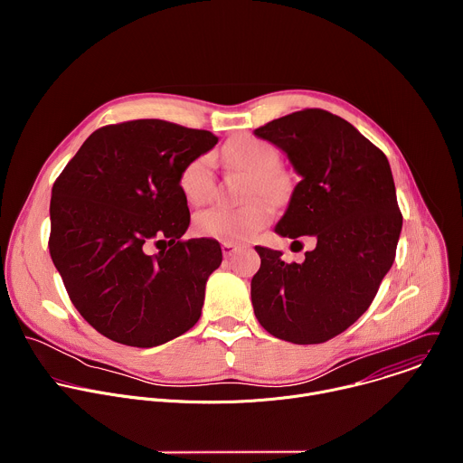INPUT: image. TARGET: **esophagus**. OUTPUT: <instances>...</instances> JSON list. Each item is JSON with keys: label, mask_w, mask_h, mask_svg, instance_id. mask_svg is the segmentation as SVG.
I'll return each mask as SVG.
<instances>
[{"label": "esophagus", "mask_w": 463, "mask_h": 463, "mask_svg": "<svg viewBox=\"0 0 463 463\" xmlns=\"http://www.w3.org/2000/svg\"><path fill=\"white\" fill-rule=\"evenodd\" d=\"M238 247H240V245H238V243H234V241H223V243H222V250H223V256H225V258L232 256V252H234Z\"/></svg>", "instance_id": "34e87169"}]
</instances>
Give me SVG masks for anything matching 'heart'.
<instances>
[{
  "label": "heart",
  "instance_id": "1",
  "mask_svg": "<svg viewBox=\"0 0 463 463\" xmlns=\"http://www.w3.org/2000/svg\"><path fill=\"white\" fill-rule=\"evenodd\" d=\"M227 163L247 174L249 181L245 186V200L256 194L266 197H277L284 192L288 179L279 168L280 152L275 145L243 134L229 141L223 150ZM179 186L192 205H202L213 200L216 190L214 177V157L213 154H202L190 159L179 174ZM273 218V205L266 200H250L241 207L214 205L194 218L195 231L218 238L223 241H245L256 236Z\"/></svg>",
  "mask_w": 463,
  "mask_h": 463
}]
</instances>
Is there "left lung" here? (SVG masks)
<instances>
[{
  "mask_svg": "<svg viewBox=\"0 0 463 463\" xmlns=\"http://www.w3.org/2000/svg\"><path fill=\"white\" fill-rule=\"evenodd\" d=\"M254 134L282 148L302 177L275 232L317 240L302 263L256 245L254 315L277 339L326 343L370 307L393 263L403 216L388 159L348 120L318 108L275 118Z\"/></svg>",
  "mask_w": 463,
  "mask_h": 463,
  "instance_id": "1",
  "label": "left lung"
}]
</instances>
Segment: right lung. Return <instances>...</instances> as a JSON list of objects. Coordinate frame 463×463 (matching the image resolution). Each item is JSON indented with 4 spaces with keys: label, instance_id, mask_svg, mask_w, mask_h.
Returning <instances> with one entry per match:
<instances>
[{
    "label": "right lung",
    "instance_id": "right-lung-1",
    "mask_svg": "<svg viewBox=\"0 0 463 463\" xmlns=\"http://www.w3.org/2000/svg\"><path fill=\"white\" fill-rule=\"evenodd\" d=\"M216 143L207 129L159 118L109 124L56 177L49 252L73 306L104 337L152 348L200 320L222 247L183 240L190 213L179 174Z\"/></svg>",
    "mask_w": 463,
    "mask_h": 463
}]
</instances>
